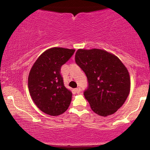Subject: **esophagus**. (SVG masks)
Segmentation results:
<instances>
[{
	"label": "esophagus",
	"instance_id": "obj_1",
	"mask_svg": "<svg viewBox=\"0 0 150 150\" xmlns=\"http://www.w3.org/2000/svg\"><path fill=\"white\" fill-rule=\"evenodd\" d=\"M75 92H76L77 93H80L81 92V89L80 88V87H78V88H76V89H75Z\"/></svg>",
	"mask_w": 150,
	"mask_h": 150
}]
</instances>
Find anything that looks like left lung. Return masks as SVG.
I'll use <instances>...</instances> for the list:
<instances>
[{"instance_id":"1","label":"left lung","mask_w":150,"mask_h":150,"mask_svg":"<svg viewBox=\"0 0 150 150\" xmlns=\"http://www.w3.org/2000/svg\"><path fill=\"white\" fill-rule=\"evenodd\" d=\"M75 62L87 76L84 96L92 111L104 117L116 112L130 89L129 73L119 58L104 50L78 49Z\"/></svg>"}]
</instances>
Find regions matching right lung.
<instances>
[{
	"label": "right lung",
	"mask_w": 150,
	"mask_h": 150,
	"mask_svg": "<svg viewBox=\"0 0 150 150\" xmlns=\"http://www.w3.org/2000/svg\"><path fill=\"white\" fill-rule=\"evenodd\" d=\"M75 51L51 48L44 51L31 68L28 77L30 95L37 107L46 114L58 116L69 107L73 94L64 86L61 68Z\"/></svg>",
	"instance_id": "1"
}]
</instances>
